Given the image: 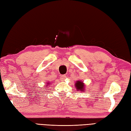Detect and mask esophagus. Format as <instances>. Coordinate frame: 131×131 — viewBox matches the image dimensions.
<instances>
[{"label": "esophagus", "instance_id": "1", "mask_svg": "<svg viewBox=\"0 0 131 131\" xmlns=\"http://www.w3.org/2000/svg\"><path fill=\"white\" fill-rule=\"evenodd\" d=\"M66 78V75H62V76H61V80H65V79Z\"/></svg>", "mask_w": 131, "mask_h": 131}]
</instances>
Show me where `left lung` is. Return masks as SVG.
Returning a JSON list of instances; mask_svg holds the SVG:
<instances>
[{
	"label": "left lung",
	"mask_w": 131,
	"mask_h": 131,
	"mask_svg": "<svg viewBox=\"0 0 131 131\" xmlns=\"http://www.w3.org/2000/svg\"><path fill=\"white\" fill-rule=\"evenodd\" d=\"M75 87L78 91H84V84L82 81L78 80L75 83Z\"/></svg>",
	"instance_id": "1"
}]
</instances>
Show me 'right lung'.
Masks as SVG:
<instances>
[{"label": "right lung", "instance_id": "add662e5", "mask_svg": "<svg viewBox=\"0 0 131 131\" xmlns=\"http://www.w3.org/2000/svg\"><path fill=\"white\" fill-rule=\"evenodd\" d=\"M48 84H49V83H48ZM46 86H47V85H46Z\"/></svg>", "mask_w": 131, "mask_h": 131}]
</instances>
